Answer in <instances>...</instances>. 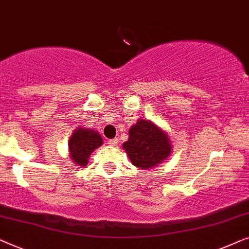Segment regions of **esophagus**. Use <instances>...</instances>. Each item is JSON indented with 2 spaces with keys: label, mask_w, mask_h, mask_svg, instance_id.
<instances>
[{
  "label": "esophagus",
  "mask_w": 249,
  "mask_h": 249,
  "mask_svg": "<svg viewBox=\"0 0 249 249\" xmlns=\"http://www.w3.org/2000/svg\"><path fill=\"white\" fill-rule=\"evenodd\" d=\"M117 143H118L117 139H111V140H109V141H108V144H109L110 146H116Z\"/></svg>",
  "instance_id": "34e87169"
}]
</instances>
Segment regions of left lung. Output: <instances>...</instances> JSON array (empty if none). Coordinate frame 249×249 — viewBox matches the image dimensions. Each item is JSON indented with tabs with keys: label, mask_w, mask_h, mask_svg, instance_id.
I'll list each match as a JSON object with an SVG mask.
<instances>
[{
	"label": "left lung",
	"mask_w": 249,
	"mask_h": 249,
	"mask_svg": "<svg viewBox=\"0 0 249 249\" xmlns=\"http://www.w3.org/2000/svg\"><path fill=\"white\" fill-rule=\"evenodd\" d=\"M128 135L123 149L131 162L140 169L149 170L159 166L173 151L167 132L149 120H139L131 126Z\"/></svg>",
	"instance_id": "left-lung-1"
}]
</instances>
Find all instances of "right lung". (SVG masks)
<instances>
[{
    "label": "right lung",
    "mask_w": 249,
    "mask_h": 249,
    "mask_svg": "<svg viewBox=\"0 0 249 249\" xmlns=\"http://www.w3.org/2000/svg\"><path fill=\"white\" fill-rule=\"evenodd\" d=\"M103 138L93 128L78 127L69 140V152L71 159L79 167L88 164V159L94 150L103 145Z\"/></svg>",
    "instance_id": "1"
}]
</instances>
